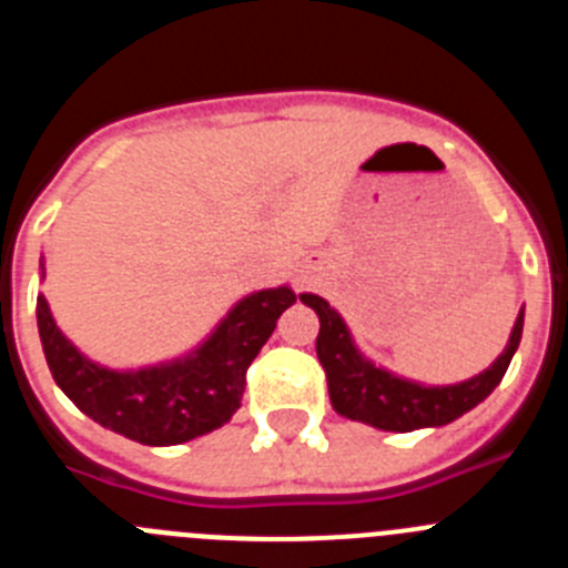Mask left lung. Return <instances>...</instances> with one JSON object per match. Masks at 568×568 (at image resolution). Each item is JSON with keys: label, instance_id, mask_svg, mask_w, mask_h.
I'll return each mask as SVG.
<instances>
[{"label": "left lung", "instance_id": "left-lung-1", "mask_svg": "<svg viewBox=\"0 0 568 568\" xmlns=\"http://www.w3.org/2000/svg\"><path fill=\"white\" fill-rule=\"evenodd\" d=\"M301 301L313 307L321 321L315 353L327 373L333 409L344 418L361 420V424H369L384 433H413V429H426V426L453 424L455 418L475 409L500 384L509 369L511 355L518 349L520 335H524V310H520L509 341H506V349L486 366L484 373L460 381V384H418V381L389 373L384 366H375L366 358L355 346L344 318L321 295L301 293Z\"/></svg>", "mask_w": 568, "mask_h": 568}]
</instances>
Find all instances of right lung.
I'll return each mask as SVG.
<instances>
[{
	"label": "right lung",
	"instance_id": "1",
	"mask_svg": "<svg viewBox=\"0 0 568 568\" xmlns=\"http://www.w3.org/2000/svg\"><path fill=\"white\" fill-rule=\"evenodd\" d=\"M290 304L295 293L287 284L244 295L187 355L139 369H110L79 353L44 295L37 298V324L50 375L88 418L139 444L175 446L233 418L247 366Z\"/></svg>",
	"mask_w": 568,
	"mask_h": 568
}]
</instances>
